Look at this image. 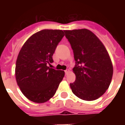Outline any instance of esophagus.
Masks as SVG:
<instances>
[{"instance_id":"34e87169","label":"esophagus","mask_w":125,"mask_h":125,"mask_svg":"<svg viewBox=\"0 0 125 125\" xmlns=\"http://www.w3.org/2000/svg\"><path fill=\"white\" fill-rule=\"evenodd\" d=\"M69 72V69H67V70L65 71V74H68Z\"/></svg>"}]
</instances>
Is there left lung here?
Here are the masks:
<instances>
[{"label":"left lung","instance_id":"1","mask_svg":"<svg viewBox=\"0 0 125 125\" xmlns=\"http://www.w3.org/2000/svg\"><path fill=\"white\" fill-rule=\"evenodd\" d=\"M73 50L76 65L75 82L70 83L73 93L84 101L99 99L108 89L113 65L104 45L90 30H64Z\"/></svg>","mask_w":125,"mask_h":125}]
</instances>
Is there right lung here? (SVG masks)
<instances>
[{
    "instance_id": "1",
    "label": "right lung",
    "mask_w": 125,
    "mask_h": 125,
    "mask_svg": "<svg viewBox=\"0 0 125 125\" xmlns=\"http://www.w3.org/2000/svg\"><path fill=\"white\" fill-rule=\"evenodd\" d=\"M62 30H42L30 36L19 51L15 78L22 94L36 103L48 101L54 95L65 75L63 71L48 67L58 43Z\"/></svg>"
}]
</instances>
